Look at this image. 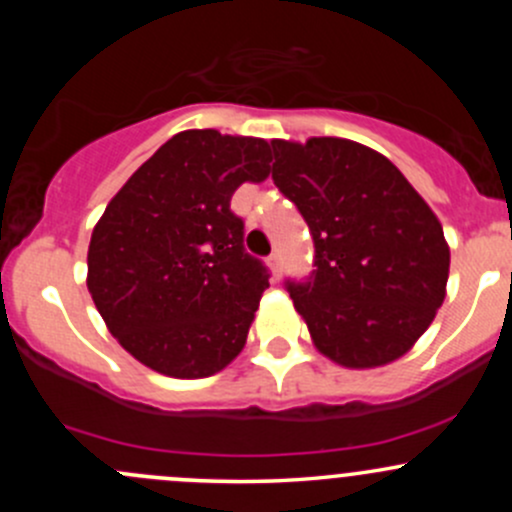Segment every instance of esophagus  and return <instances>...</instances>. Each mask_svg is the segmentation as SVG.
<instances>
[{
	"mask_svg": "<svg viewBox=\"0 0 512 512\" xmlns=\"http://www.w3.org/2000/svg\"><path fill=\"white\" fill-rule=\"evenodd\" d=\"M280 265H282V252L275 250L270 255V267H272V272H275V277L280 275Z\"/></svg>",
	"mask_w": 512,
	"mask_h": 512,
	"instance_id": "obj_1",
	"label": "esophagus"
}]
</instances>
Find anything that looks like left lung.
<instances>
[{"label": "left lung", "instance_id": "obj_1", "mask_svg": "<svg viewBox=\"0 0 512 512\" xmlns=\"http://www.w3.org/2000/svg\"><path fill=\"white\" fill-rule=\"evenodd\" d=\"M272 180L314 240V270L287 280L314 347L349 369L399 359L446 297L443 227L401 170L347 138L272 141Z\"/></svg>", "mask_w": 512, "mask_h": 512}]
</instances>
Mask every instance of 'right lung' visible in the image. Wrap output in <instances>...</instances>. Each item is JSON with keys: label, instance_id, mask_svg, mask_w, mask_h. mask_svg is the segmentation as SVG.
Here are the masks:
<instances>
[{"label": "right lung", "instance_id": "1", "mask_svg": "<svg viewBox=\"0 0 512 512\" xmlns=\"http://www.w3.org/2000/svg\"><path fill=\"white\" fill-rule=\"evenodd\" d=\"M270 160L262 138L175 133L96 223L86 285L108 332L158 374L213 376L245 347L270 272L230 200Z\"/></svg>", "mask_w": 512, "mask_h": 512}]
</instances>
